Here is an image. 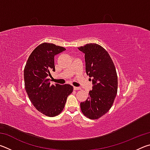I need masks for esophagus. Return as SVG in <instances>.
<instances>
[{"label": "esophagus", "instance_id": "esophagus-1", "mask_svg": "<svg viewBox=\"0 0 150 150\" xmlns=\"http://www.w3.org/2000/svg\"><path fill=\"white\" fill-rule=\"evenodd\" d=\"M73 88H74V90H80L81 89L80 87H73Z\"/></svg>", "mask_w": 150, "mask_h": 150}]
</instances>
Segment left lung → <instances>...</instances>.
<instances>
[{
    "instance_id": "1",
    "label": "left lung",
    "mask_w": 150,
    "mask_h": 150,
    "mask_svg": "<svg viewBox=\"0 0 150 150\" xmlns=\"http://www.w3.org/2000/svg\"><path fill=\"white\" fill-rule=\"evenodd\" d=\"M78 49L85 54L86 73L93 83V90L87 99L81 103V109L85 116L95 120L105 115L112 105L117 94V74L110 56L100 45L88 44Z\"/></svg>"
}]
</instances>
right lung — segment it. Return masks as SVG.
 <instances>
[{
    "label": "right lung",
    "mask_w": 150,
    "mask_h": 150,
    "mask_svg": "<svg viewBox=\"0 0 150 150\" xmlns=\"http://www.w3.org/2000/svg\"><path fill=\"white\" fill-rule=\"evenodd\" d=\"M64 47L43 43L33 51L24 70V86L32 105L45 116L54 117L64 108L67 96L73 92L69 84L50 85L51 73L55 71L54 56Z\"/></svg>",
    "instance_id": "right-lung-1"
}]
</instances>
